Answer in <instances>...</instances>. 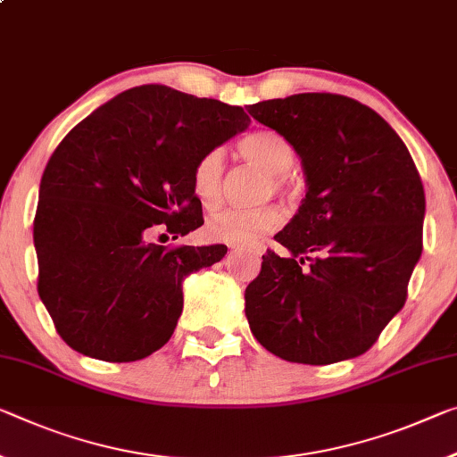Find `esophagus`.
<instances>
[{
	"mask_svg": "<svg viewBox=\"0 0 457 457\" xmlns=\"http://www.w3.org/2000/svg\"><path fill=\"white\" fill-rule=\"evenodd\" d=\"M231 250H237V248H236V245H231Z\"/></svg>",
	"mask_w": 457,
	"mask_h": 457,
	"instance_id": "1",
	"label": "esophagus"
}]
</instances>
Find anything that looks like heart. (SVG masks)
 I'll return each mask as SVG.
<instances>
[{
    "mask_svg": "<svg viewBox=\"0 0 457 457\" xmlns=\"http://www.w3.org/2000/svg\"><path fill=\"white\" fill-rule=\"evenodd\" d=\"M237 152L244 161L258 166L270 175L274 191L288 193L295 183L288 170L296 161L293 144L285 136L272 129H260L237 142ZM223 187V154L221 150H209L193 169V191L207 209H213L221 201ZM282 223V213L277 207L266 205L258 209H226L215 213L207 221V236L215 242L236 245H254L260 237L270 234Z\"/></svg>",
    "mask_w": 457,
    "mask_h": 457,
    "instance_id": "obj_1",
    "label": "heart"
}]
</instances>
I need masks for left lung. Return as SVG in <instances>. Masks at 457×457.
<instances>
[{"label": "left lung", "instance_id": "left-lung-1", "mask_svg": "<svg viewBox=\"0 0 457 457\" xmlns=\"http://www.w3.org/2000/svg\"><path fill=\"white\" fill-rule=\"evenodd\" d=\"M301 158L307 193L245 288L268 352L296 364L361 356L407 301L421 258L425 191L404 142L356 99L299 93L248 105Z\"/></svg>", "mask_w": 457, "mask_h": 457}]
</instances>
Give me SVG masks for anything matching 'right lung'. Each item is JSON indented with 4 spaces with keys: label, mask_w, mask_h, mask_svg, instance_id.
Returning a JSON list of instances; mask_svg holds the SVG:
<instances>
[{
    "label": "right lung",
    "mask_w": 457,
    "mask_h": 457,
    "mask_svg": "<svg viewBox=\"0 0 457 457\" xmlns=\"http://www.w3.org/2000/svg\"><path fill=\"white\" fill-rule=\"evenodd\" d=\"M248 124L237 105L142 85L64 136L40 180L34 248L38 295L72 350L136 361L169 342L185 277L228 248H169L148 237L177 240L203 226L195 164Z\"/></svg>",
    "instance_id": "right-lung-1"
}]
</instances>
